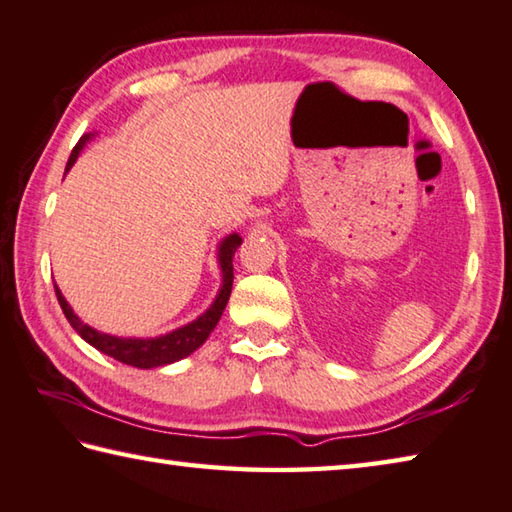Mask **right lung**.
<instances>
[{"label":"right lung","mask_w":512,"mask_h":512,"mask_svg":"<svg viewBox=\"0 0 512 512\" xmlns=\"http://www.w3.org/2000/svg\"><path fill=\"white\" fill-rule=\"evenodd\" d=\"M91 134H85L78 141V145L73 147V152L67 161V170L69 172L73 163H76L78 154L85 143L89 141ZM241 246V237L237 232H232L224 241L219 244V266H221V275H224V282H221L219 293L215 297V302L210 304V309L206 313H201L197 320H192L190 324H185V327L174 329L170 333H165V336L159 338H118V336H109V333H100L96 329H91L89 324L82 322L73 309L69 306V302L64 300V295L60 293V288L55 286V295H58V302L62 306L64 315H67V320L73 329L78 331V336L89 342L91 347H96L98 351L107 353L118 362H125V365H132L138 369H152V367H163V365H170V362H176L181 358H188L192 351H197L203 342L208 340V336L212 333V329L217 327V322L221 318V313H224L226 304H228V297L232 291V257H235V250Z\"/></svg>","instance_id":"obj_1"}]
</instances>
